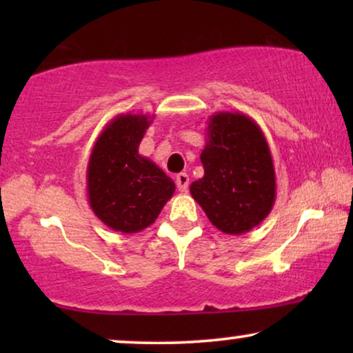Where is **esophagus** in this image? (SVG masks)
<instances>
[{
  "mask_svg": "<svg viewBox=\"0 0 353 353\" xmlns=\"http://www.w3.org/2000/svg\"><path fill=\"white\" fill-rule=\"evenodd\" d=\"M176 188L180 192H186L188 191V186H190V176H188V173H180V175H176Z\"/></svg>",
  "mask_w": 353,
  "mask_h": 353,
  "instance_id": "34e87169",
  "label": "esophagus"
}]
</instances>
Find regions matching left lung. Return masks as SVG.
<instances>
[{
	"label": "left lung",
	"mask_w": 353,
	"mask_h": 353,
	"mask_svg": "<svg viewBox=\"0 0 353 353\" xmlns=\"http://www.w3.org/2000/svg\"><path fill=\"white\" fill-rule=\"evenodd\" d=\"M201 162L204 176L190 191L216 230L244 234L267 219L276 199V176L267 138L249 115L209 117Z\"/></svg>",
	"instance_id": "left-lung-1"
}]
</instances>
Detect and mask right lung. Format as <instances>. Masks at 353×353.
Masks as SVG:
<instances>
[{"label":"right lung","mask_w":353,"mask_h":353,"mask_svg":"<svg viewBox=\"0 0 353 353\" xmlns=\"http://www.w3.org/2000/svg\"><path fill=\"white\" fill-rule=\"evenodd\" d=\"M154 115L120 114L91 149L86 191L94 215L110 230L139 233L152 225L175 192V183L138 152Z\"/></svg>","instance_id":"right-lung-1"}]
</instances>
